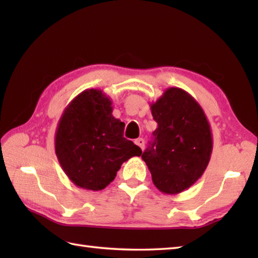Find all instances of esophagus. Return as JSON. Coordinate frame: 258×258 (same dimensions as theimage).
<instances>
[{"instance_id": "esophagus-1", "label": "esophagus", "mask_w": 258, "mask_h": 258, "mask_svg": "<svg viewBox=\"0 0 258 258\" xmlns=\"http://www.w3.org/2000/svg\"><path fill=\"white\" fill-rule=\"evenodd\" d=\"M135 144L139 145L142 150H144V147H145V141H144L143 139H138V140L135 141Z\"/></svg>"}]
</instances>
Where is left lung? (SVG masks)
<instances>
[{
    "mask_svg": "<svg viewBox=\"0 0 258 258\" xmlns=\"http://www.w3.org/2000/svg\"><path fill=\"white\" fill-rule=\"evenodd\" d=\"M158 124L142 158L156 188L175 195L202 177L213 151L211 125L195 98L179 87H169L151 103Z\"/></svg>",
    "mask_w": 258,
    "mask_h": 258,
    "instance_id": "left-lung-1",
    "label": "left lung"
}]
</instances>
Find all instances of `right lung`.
Listing matches in <instances>:
<instances>
[{
  "label": "right lung",
  "mask_w": 258,
  "mask_h": 258,
  "mask_svg": "<svg viewBox=\"0 0 258 258\" xmlns=\"http://www.w3.org/2000/svg\"><path fill=\"white\" fill-rule=\"evenodd\" d=\"M112 101L101 90H85L65 107L55 131V153L78 187L101 190L122 164L142 150L123 136L125 124L113 116Z\"/></svg>",
  "instance_id": "obj_1"
}]
</instances>
